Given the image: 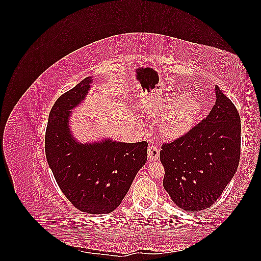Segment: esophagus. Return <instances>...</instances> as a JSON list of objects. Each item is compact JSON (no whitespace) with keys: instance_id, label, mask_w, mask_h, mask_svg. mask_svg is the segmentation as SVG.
<instances>
[{"instance_id":"1","label":"esophagus","mask_w":261,"mask_h":261,"mask_svg":"<svg viewBox=\"0 0 261 261\" xmlns=\"http://www.w3.org/2000/svg\"><path fill=\"white\" fill-rule=\"evenodd\" d=\"M159 156H160V150H159V148H158V146H155V145L149 146V148H148L149 161H155L159 159Z\"/></svg>"}]
</instances>
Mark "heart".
<instances>
[{
	"instance_id": "heart-1",
	"label": "heart",
	"mask_w": 261,
	"mask_h": 261,
	"mask_svg": "<svg viewBox=\"0 0 261 261\" xmlns=\"http://www.w3.org/2000/svg\"><path fill=\"white\" fill-rule=\"evenodd\" d=\"M161 130L169 138H177L191 130L202 112L200 102L186 92H175L161 99L148 111V117H160L164 113Z\"/></svg>"
}]
</instances>
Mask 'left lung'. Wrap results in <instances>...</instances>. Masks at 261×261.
I'll return each instance as SVG.
<instances>
[{
    "mask_svg": "<svg viewBox=\"0 0 261 261\" xmlns=\"http://www.w3.org/2000/svg\"><path fill=\"white\" fill-rule=\"evenodd\" d=\"M216 105L206 120L184 136L164 144L160 160L163 187L185 211L207 209L238 171L241 118L232 101L216 86Z\"/></svg>",
    "mask_w": 261,
    "mask_h": 261,
    "instance_id": "obj_1",
    "label": "left lung"
}]
</instances>
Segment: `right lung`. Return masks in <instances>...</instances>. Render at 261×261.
<instances>
[{
  "mask_svg": "<svg viewBox=\"0 0 261 261\" xmlns=\"http://www.w3.org/2000/svg\"><path fill=\"white\" fill-rule=\"evenodd\" d=\"M86 77L55 101L45 130V155L66 198L84 212L107 215L120 206L137 172L147 161V141L105 138L81 143L69 128L72 110L86 99L92 83Z\"/></svg>",
  "mask_w": 261,
  "mask_h": 261,
  "instance_id": "1",
  "label": "right lung"
}]
</instances>
